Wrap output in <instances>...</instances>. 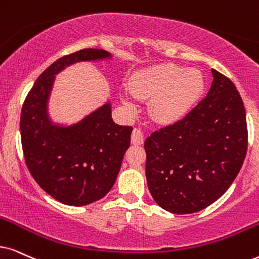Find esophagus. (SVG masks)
Returning a JSON list of instances; mask_svg holds the SVG:
<instances>
[{
    "label": "esophagus",
    "mask_w": 259,
    "mask_h": 259,
    "mask_svg": "<svg viewBox=\"0 0 259 259\" xmlns=\"http://www.w3.org/2000/svg\"><path fill=\"white\" fill-rule=\"evenodd\" d=\"M132 143L135 146H140L143 143V133L137 127H135L132 133Z\"/></svg>",
    "instance_id": "1"
}]
</instances>
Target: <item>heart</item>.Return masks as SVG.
Wrapping results in <instances>:
<instances>
[{
    "mask_svg": "<svg viewBox=\"0 0 259 259\" xmlns=\"http://www.w3.org/2000/svg\"><path fill=\"white\" fill-rule=\"evenodd\" d=\"M132 91L152 99L149 113L154 120L168 124L179 120L192 109L204 91V78L197 69L176 64H160L134 77Z\"/></svg>",
    "mask_w": 259,
    "mask_h": 259,
    "instance_id": "b5f03b06",
    "label": "heart"
}]
</instances>
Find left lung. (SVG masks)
Here are the masks:
<instances>
[{
  "label": "left lung",
  "mask_w": 259,
  "mask_h": 259,
  "mask_svg": "<svg viewBox=\"0 0 259 259\" xmlns=\"http://www.w3.org/2000/svg\"><path fill=\"white\" fill-rule=\"evenodd\" d=\"M207 97L145 141L150 195L165 210L191 214L227 191L247 150L246 112L237 87L211 69Z\"/></svg>",
  "instance_id": "obj_1"
}]
</instances>
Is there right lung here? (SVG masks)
<instances>
[{"instance_id":"right-lung-1","label":"right lung","mask_w":259,"mask_h":259,"mask_svg":"<svg viewBox=\"0 0 259 259\" xmlns=\"http://www.w3.org/2000/svg\"><path fill=\"white\" fill-rule=\"evenodd\" d=\"M111 58L101 49H83L58 58L39 75L21 110L22 150L29 173L56 201L87 205L112 189L130 146L133 127L118 125L111 103L71 125L54 123L48 104L55 76L77 62Z\"/></svg>"}]
</instances>
